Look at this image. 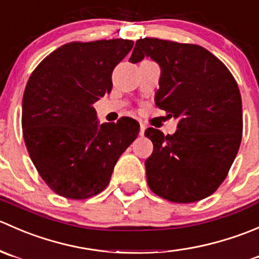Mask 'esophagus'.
Instances as JSON below:
<instances>
[{
	"instance_id": "esophagus-1",
	"label": "esophagus",
	"mask_w": 259,
	"mask_h": 259,
	"mask_svg": "<svg viewBox=\"0 0 259 259\" xmlns=\"http://www.w3.org/2000/svg\"><path fill=\"white\" fill-rule=\"evenodd\" d=\"M145 129H146V125L144 124V122H140V135H144V132H145Z\"/></svg>"
}]
</instances>
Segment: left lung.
Returning <instances> with one entry per match:
<instances>
[{"mask_svg": "<svg viewBox=\"0 0 259 259\" xmlns=\"http://www.w3.org/2000/svg\"><path fill=\"white\" fill-rule=\"evenodd\" d=\"M150 57L160 66L155 105L178 119L177 132L148 127L154 150L145 160L151 192L174 203L209 197L223 183L242 140V99L237 81L211 52L193 44L145 37L130 62Z\"/></svg>", "mask_w": 259, "mask_h": 259, "instance_id": "1", "label": "left lung"}]
</instances>
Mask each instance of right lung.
I'll use <instances>...</instances> for the list:
<instances>
[{
  "label": "right lung",
  "instance_id": "right-lung-1",
  "mask_svg": "<svg viewBox=\"0 0 259 259\" xmlns=\"http://www.w3.org/2000/svg\"><path fill=\"white\" fill-rule=\"evenodd\" d=\"M133 45L124 38L65 44L27 81L23 139L41 178L61 197L86 199L103 192L117 159L139 134L132 117L99 125L93 106L110 94L113 70Z\"/></svg>",
  "mask_w": 259,
  "mask_h": 259
}]
</instances>
